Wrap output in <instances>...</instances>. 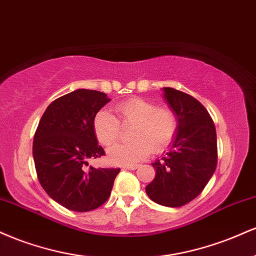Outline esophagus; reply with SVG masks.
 Instances as JSON below:
<instances>
[{
    "mask_svg": "<svg viewBox=\"0 0 256 256\" xmlns=\"http://www.w3.org/2000/svg\"><path fill=\"white\" fill-rule=\"evenodd\" d=\"M138 167L137 164H134V165H124L122 166V168L124 170H136Z\"/></svg>",
    "mask_w": 256,
    "mask_h": 256,
    "instance_id": "obj_1",
    "label": "esophagus"
}]
</instances>
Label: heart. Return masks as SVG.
I'll use <instances>...</instances> for the list:
<instances>
[{
    "instance_id": "1",
    "label": "heart",
    "mask_w": 256,
    "mask_h": 256,
    "mask_svg": "<svg viewBox=\"0 0 256 256\" xmlns=\"http://www.w3.org/2000/svg\"><path fill=\"white\" fill-rule=\"evenodd\" d=\"M122 125H132L130 142L108 149V160L116 165H131L150 154L162 152L172 142L177 128L173 112L158 108L152 101L130 98L116 107ZM94 132L101 144L110 146L120 136V122L110 112L101 110L92 122Z\"/></svg>"
}]
</instances>
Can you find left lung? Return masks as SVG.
Masks as SVG:
<instances>
[{
    "label": "left lung",
    "mask_w": 256,
    "mask_h": 256,
    "mask_svg": "<svg viewBox=\"0 0 256 256\" xmlns=\"http://www.w3.org/2000/svg\"><path fill=\"white\" fill-rule=\"evenodd\" d=\"M162 98L177 120L171 149L152 165L155 178L146 192L155 204L180 207L198 198L216 167V126L196 98L182 91L164 88Z\"/></svg>",
    "instance_id": "left-lung-1"
}]
</instances>
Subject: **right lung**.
Returning <instances> with one entry per match:
<instances>
[{
	"label": "right lung",
	"instance_id": "obj_1",
	"mask_svg": "<svg viewBox=\"0 0 256 256\" xmlns=\"http://www.w3.org/2000/svg\"><path fill=\"white\" fill-rule=\"evenodd\" d=\"M110 98L78 89L48 106L34 134V167L50 198L74 212H89L110 198L120 168H95L88 161L104 155L94 132L95 114Z\"/></svg>",
	"mask_w": 256,
	"mask_h": 256
}]
</instances>
